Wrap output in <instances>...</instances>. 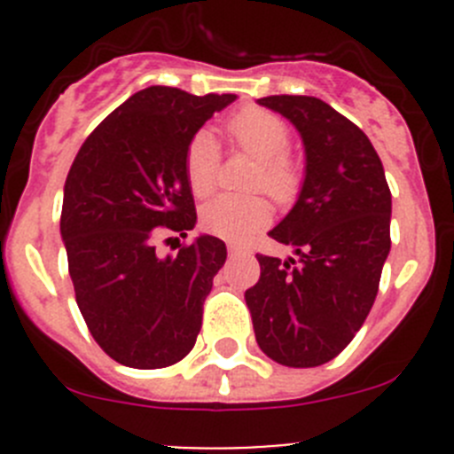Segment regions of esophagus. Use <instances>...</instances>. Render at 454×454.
<instances>
[{
  "instance_id": "esophagus-1",
  "label": "esophagus",
  "mask_w": 454,
  "mask_h": 454,
  "mask_svg": "<svg viewBox=\"0 0 454 454\" xmlns=\"http://www.w3.org/2000/svg\"><path fill=\"white\" fill-rule=\"evenodd\" d=\"M241 253H246L244 246H239V244H228V254L235 256V254H241Z\"/></svg>"
}]
</instances>
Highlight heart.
<instances>
[{"instance_id": "1", "label": "heart", "mask_w": 454, "mask_h": 454, "mask_svg": "<svg viewBox=\"0 0 454 454\" xmlns=\"http://www.w3.org/2000/svg\"><path fill=\"white\" fill-rule=\"evenodd\" d=\"M232 140L254 155L256 171L253 184L268 191L272 198L287 200L299 186V173L294 162L286 153L290 145V129L274 114L263 109H244L228 122ZM186 180L191 191L200 198L208 195L217 184L219 149L213 134L200 131L189 142L184 158ZM201 226L210 235L231 241L248 239L253 232L263 228L272 217V206L261 195H217L204 204L200 213Z\"/></svg>"}]
</instances>
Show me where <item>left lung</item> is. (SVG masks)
I'll return each mask as SVG.
<instances>
[{"instance_id":"left-lung-1","label":"left lung","mask_w":454,"mask_h":454,"mask_svg":"<svg viewBox=\"0 0 454 454\" xmlns=\"http://www.w3.org/2000/svg\"><path fill=\"white\" fill-rule=\"evenodd\" d=\"M303 140L305 177L290 213L268 232L294 248L256 254L259 283L246 305L261 351L286 367L336 358L373 308L391 250V191L363 129L314 96H265Z\"/></svg>"}]
</instances>
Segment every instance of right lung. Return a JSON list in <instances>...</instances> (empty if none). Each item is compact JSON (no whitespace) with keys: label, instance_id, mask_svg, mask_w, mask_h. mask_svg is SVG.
I'll return each instance as SVG.
<instances>
[{"label":"right lung","instance_id":"obj_1","mask_svg":"<svg viewBox=\"0 0 454 454\" xmlns=\"http://www.w3.org/2000/svg\"><path fill=\"white\" fill-rule=\"evenodd\" d=\"M235 100L164 85L136 91L91 131L67 173L61 239L76 305L100 349L125 367H168L198 340L226 244L200 235L160 256L158 239L195 228L186 149Z\"/></svg>","mask_w":454,"mask_h":454}]
</instances>
